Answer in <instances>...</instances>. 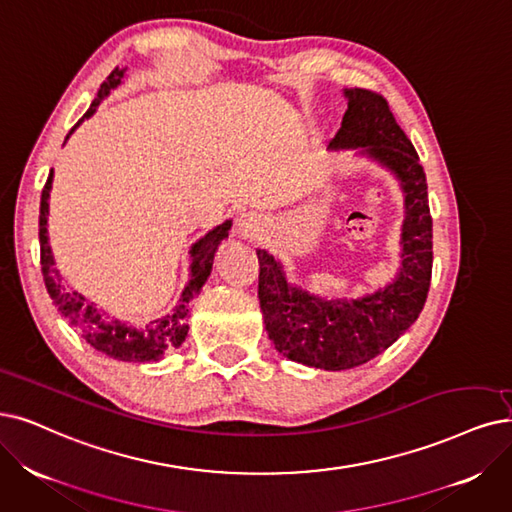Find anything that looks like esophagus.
I'll return each instance as SVG.
<instances>
[{
	"label": "esophagus",
	"mask_w": 512,
	"mask_h": 512,
	"mask_svg": "<svg viewBox=\"0 0 512 512\" xmlns=\"http://www.w3.org/2000/svg\"><path fill=\"white\" fill-rule=\"evenodd\" d=\"M256 231H260V220L254 214L239 216V233L243 237H254Z\"/></svg>",
	"instance_id": "34e87169"
}]
</instances>
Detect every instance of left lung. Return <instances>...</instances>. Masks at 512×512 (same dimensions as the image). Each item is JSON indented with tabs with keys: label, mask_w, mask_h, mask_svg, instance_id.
<instances>
[{
	"label": "left lung",
	"mask_w": 512,
	"mask_h": 512,
	"mask_svg": "<svg viewBox=\"0 0 512 512\" xmlns=\"http://www.w3.org/2000/svg\"><path fill=\"white\" fill-rule=\"evenodd\" d=\"M349 109L332 149H361L397 174L405 193L403 254L397 279L361 300H321L285 281L281 264L258 250V300L275 349L319 370H351L386 351L424 309L433 273V218L426 174L412 140L372 90L344 92Z\"/></svg>",
	"instance_id": "8db88e82"
}]
</instances>
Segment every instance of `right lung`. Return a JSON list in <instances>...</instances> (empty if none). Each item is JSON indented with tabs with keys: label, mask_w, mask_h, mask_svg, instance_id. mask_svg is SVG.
<instances>
[{
	"label": "right lung",
	"mask_w": 512,
	"mask_h": 512,
	"mask_svg": "<svg viewBox=\"0 0 512 512\" xmlns=\"http://www.w3.org/2000/svg\"><path fill=\"white\" fill-rule=\"evenodd\" d=\"M121 77H124V71L113 69L111 75L102 81V86L98 90V96L86 111V115L81 117L73 130L90 117L96 107L109 94L111 88H115ZM71 130V132H73ZM69 138V136H67ZM50 189H52V170L50 176L44 185L42 191V201H39V258H42V275L46 290L58 309L60 317H65L69 325H73L75 330L81 334L90 346L98 353H105L113 359L119 361H136V363H145V361H157L163 357V353L174 351L178 346L185 342L187 332H189V317H191V300L201 292L203 283L208 281L210 271H212V262H214V252L218 248V243L229 235L231 229V220L222 222L220 227L210 231L206 237L199 239L193 248H191V279L187 283L185 292H182L180 304L176 309L155 321H149L147 325H130L117 319H109L107 315H102L94 302L86 300L81 294L69 290L63 283V277L58 275L54 269V256L48 245V199H50Z\"/></svg>",
	"instance_id": "right-lung-1"
}]
</instances>
